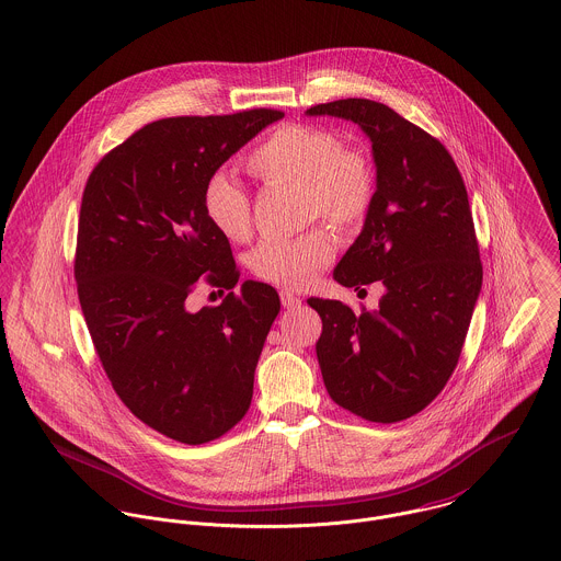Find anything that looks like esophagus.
Returning <instances> with one entry per match:
<instances>
[{"label":"esophagus","instance_id":"1","mask_svg":"<svg viewBox=\"0 0 561 561\" xmlns=\"http://www.w3.org/2000/svg\"><path fill=\"white\" fill-rule=\"evenodd\" d=\"M280 302L285 309H298L302 305L300 296H296L291 289H280Z\"/></svg>","mask_w":561,"mask_h":561}]
</instances>
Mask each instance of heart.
Returning <instances> with one entry per match:
<instances>
[{"mask_svg":"<svg viewBox=\"0 0 561 561\" xmlns=\"http://www.w3.org/2000/svg\"><path fill=\"white\" fill-rule=\"evenodd\" d=\"M248 168L267 185L302 188L305 219L322 217L337 228H355L373 208L376 174L370 159L357 148H346L337 133L320 126L276 128L252 150ZM202 210L224 239H248L250 195L230 174L215 172L206 179ZM335 250V237L327 228H311L294 239H263L250 254V270L267 283L300 289L333 261Z\"/></svg>","mask_w":561,"mask_h":561,"instance_id":"heart-1","label":"heart"}]
</instances>
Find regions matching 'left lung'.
I'll list each match as a JSON object with an SVG mask.
<instances>
[{"label":"left lung","mask_w":561,"mask_h":561,"mask_svg":"<svg viewBox=\"0 0 561 561\" xmlns=\"http://www.w3.org/2000/svg\"><path fill=\"white\" fill-rule=\"evenodd\" d=\"M307 115L348 119L373 141V208L333 278L355 289L376 280L385 287L378 309L364 313L340 300H307L322 318V378L355 415L400 422L448 382L481 294L468 191L448 150L385 104L348 98Z\"/></svg>","instance_id":"left-lung-1"}]
</instances>
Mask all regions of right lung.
I'll list each match as a JSON object with an SVG mask.
<instances>
[{
    "instance_id": "right-lung-1",
    "label": "right lung",
    "mask_w": 561,
    "mask_h": 561,
    "mask_svg": "<svg viewBox=\"0 0 561 561\" xmlns=\"http://www.w3.org/2000/svg\"><path fill=\"white\" fill-rule=\"evenodd\" d=\"M285 113L159 119L111 150L82 193L76 283L113 389L150 428L204 444L248 411L254 370L280 311L274 287L245 280L191 313L197 278L232 289L228 239L202 210V188Z\"/></svg>"
}]
</instances>
